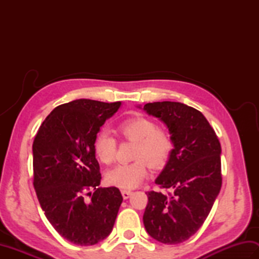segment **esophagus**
I'll return each instance as SVG.
<instances>
[{"instance_id": "1", "label": "esophagus", "mask_w": 259, "mask_h": 259, "mask_svg": "<svg viewBox=\"0 0 259 259\" xmlns=\"http://www.w3.org/2000/svg\"><path fill=\"white\" fill-rule=\"evenodd\" d=\"M121 194H122L123 199H128V198L131 195H133V191H131V190H122V191H121Z\"/></svg>"}]
</instances>
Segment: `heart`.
<instances>
[{"label":"heart","mask_w":259,"mask_h":259,"mask_svg":"<svg viewBox=\"0 0 259 259\" xmlns=\"http://www.w3.org/2000/svg\"><path fill=\"white\" fill-rule=\"evenodd\" d=\"M119 134L126 140L135 142L134 158L130 163H120L108 170L106 180L110 186L121 189H134L148 176L152 168H161L166 164L172 151V140L166 131L159 129L153 121L136 117L121 123ZM95 153L102 163L109 164L115 158L117 142L108 131L103 130L96 137Z\"/></svg>","instance_id":"1"}]
</instances>
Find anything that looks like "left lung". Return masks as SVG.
Masks as SVG:
<instances>
[{
  "instance_id": "8db88e82",
  "label": "left lung",
  "mask_w": 259,
  "mask_h": 259,
  "mask_svg": "<svg viewBox=\"0 0 259 259\" xmlns=\"http://www.w3.org/2000/svg\"><path fill=\"white\" fill-rule=\"evenodd\" d=\"M138 108L167 125L174 146L155 180L171 194L148 191L145 228L162 244H180L201 227L221 191V142L203 114L187 104L162 101Z\"/></svg>"
}]
</instances>
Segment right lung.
Segmentation results:
<instances>
[{
  "label": "right lung",
  "instance_id": "1",
  "mask_svg": "<svg viewBox=\"0 0 259 259\" xmlns=\"http://www.w3.org/2000/svg\"><path fill=\"white\" fill-rule=\"evenodd\" d=\"M120 107V101L89 99L61 104L43 121L33 142L38 202L53 228L74 245L107 238L123 200L115 187H99L101 174L93 148L100 126Z\"/></svg>",
  "mask_w": 259,
  "mask_h": 259
}]
</instances>
